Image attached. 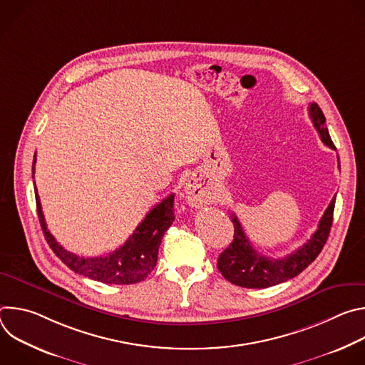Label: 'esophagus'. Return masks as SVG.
<instances>
[{"mask_svg": "<svg viewBox=\"0 0 365 365\" xmlns=\"http://www.w3.org/2000/svg\"><path fill=\"white\" fill-rule=\"evenodd\" d=\"M185 193H186L187 202H189L192 206L202 205L203 202L207 200V195H210V193H207V189H206L196 178H190V179L186 182Z\"/></svg>", "mask_w": 365, "mask_h": 365, "instance_id": "esophagus-1", "label": "esophagus"}]
</instances>
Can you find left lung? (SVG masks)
I'll return each instance as SVG.
<instances>
[{
    "mask_svg": "<svg viewBox=\"0 0 365 365\" xmlns=\"http://www.w3.org/2000/svg\"><path fill=\"white\" fill-rule=\"evenodd\" d=\"M309 115L317 131L319 133L321 140L328 147L335 150V145L325 125V115L317 102H312L309 106ZM334 207L335 196L322 215L318 230L310 237V240H307L294 252L283 258H270L257 252L247 238L238 218L231 212V221L234 224V240L220 254L217 264L218 270L232 284L247 289L272 287L296 277L310 263H314V259L322 251L332 227Z\"/></svg>",
    "mask_w": 365,
    "mask_h": 365,
    "instance_id": "obj_1",
    "label": "left lung"
}]
</instances>
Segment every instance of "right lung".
<instances>
[{
    "instance_id": "add662e5",
    "label": "right lung",
    "mask_w": 365,
    "mask_h": 365,
    "mask_svg": "<svg viewBox=\"0 0 365 365\" xmlns=\"http://www.w3.org/2000/svg\"><path fill=\"white\" fill-rule=\"evenodd\" d=\"M36 154L33 160L34 178ZM37 215L44 238L53 252L75 273L107 284H135L144 280L158 263L159 247L168 228L175 221V195L155 205L135 228L133 235L115 251L101 257H79L65 250L47 230L41 205L34 186Z\"/></svg>"
}]
</instances>
